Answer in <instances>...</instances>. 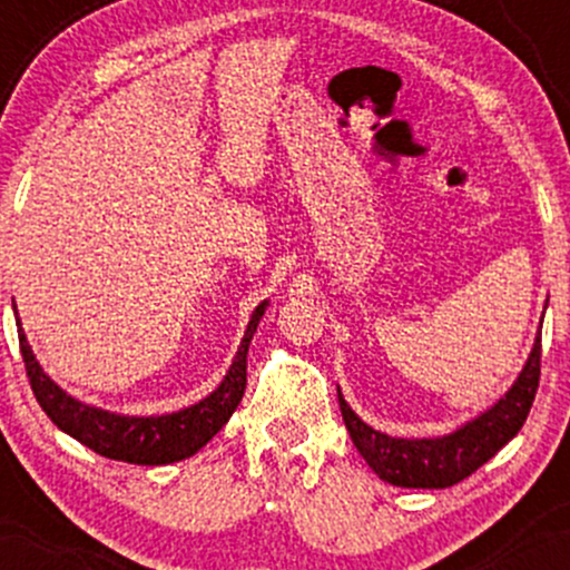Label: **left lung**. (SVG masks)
<instances>
[{"label":"left lung","instance_id":"1","mask_svg":"<svg viewBox=\"0 0 570 570\" xmlns=\"http://www.w3.org/2000/svg\"><path fill=\"white\" fill-rule=\"evenodd\" d=\"M541 375V332L512 389L493 407L436 440H402L375 431L348 407L337 389L345 429L364 461L396 488H450L488 463L525 423Z\"/></svg>","mask_w":570,"mask_h":570}]
</instances>
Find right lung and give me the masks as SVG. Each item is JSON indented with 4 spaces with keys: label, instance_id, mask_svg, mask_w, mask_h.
Listing matches in <instances>:
<instances>
[{
    "label": "right lung",
    "instance_id": "add662e5",
    "mask_svg": "<svg viewBox=\"0 0 570 570\" xmlns=\"http://www.w3.org/2000/svg\"><path fill=\"white\" fill-rule=\"evenodd\" d=\"M265 303L257 305L246 326V335L240 340V348L235 353L230 370H227L225 381L219 389L206 399H200L193 407H185L171 415H117V412L90 407V404L77 402L69 396L61 385H56L39 367L35 351H31L29 340L21 330V318L18 324V343H21V356L26 364V375H29L31 391H35L39 407L48 412L50 421L58 429L67 431L85 448L94 453L112 458V461L141 463V466H163V463L185 461L195 455L198 450L212 440L217 431L230 421L235 407L240 404L246 391V353L252 343L254 332H257L259 318L265 316ZM18 316V313H16Z\"/></svg>",
    "mask_w": 570,
    "mask_h": 570
}]
</instances>
